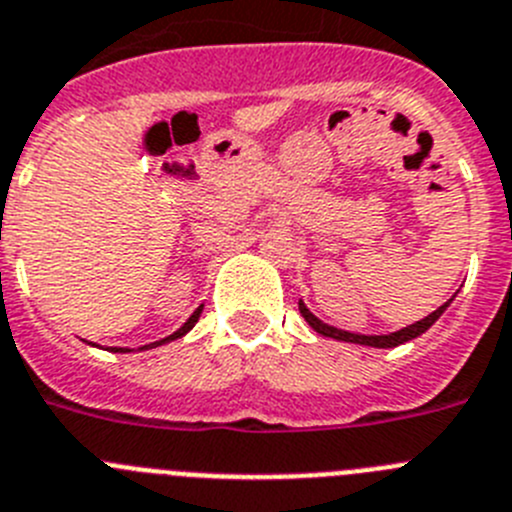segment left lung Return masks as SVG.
<instances>
[{
  "mask_svg": "<svg viewBox=\"0 0 512 512\" xmlns=\"http://www.w3.org/2000/svg\"><path fill=\"white\" fill-rule=\"evenodd\" d=\"M449 303H451V301H446L444 306H439V308H436L434 313H428L426 319L416 321V324L405 326V329H400V331H393V334H382V336L349 334V331H339V329H334V326H326L324 321H319V319H316V316H313V313L308 311L306 306H303V303H298V308H301L303 319H306L308 324L313 326V329L319 331V334H324V336H331V339H339V342L367 344V347H380V349H385V347H398V344H403V342H411V339H416V336H421L423 331H426V329H431V324H434V321L439 319L441 313L446 311V306H449Z\"/></svg>",
  "mask_w": 512,
  "mask_h": 512,
  "instance_id": "8db88e82",
  "label": "left lung"
}]
</instances>
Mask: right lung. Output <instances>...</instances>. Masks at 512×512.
Returning a JSON list of instances; mask_svg holds the SVG:
<instances>
[{"instance_id":"1","label":"right lung","mask_w":512,"mask_h":512,"mask_svg":"<svg viewBox=\"0 0 512 512\" xmlns=\"http://www.w3.org/2000/svg\"><path fill=\"white\" fill-rule=\"evenodd\" d=\"M199 313H201V308H199V311H196V313H193L191 319H188L186 324H183L181 329L176 331V334H170L168 339H160V342H155V344H147V347H158V344H165V342H170V339H178V336H183L188 329H193V324H196V321H199ZM114 352H127V349H114Z\"/></svg>"}]
</instances>
